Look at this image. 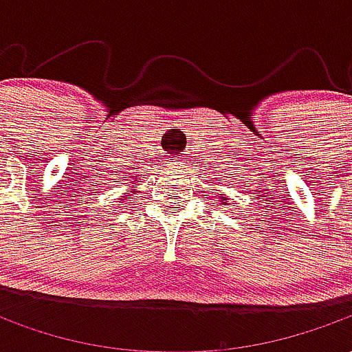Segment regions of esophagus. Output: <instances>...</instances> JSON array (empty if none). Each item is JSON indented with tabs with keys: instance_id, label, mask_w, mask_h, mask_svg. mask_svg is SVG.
<instances>
[{
	"instance_id": "1",
	"label": "esophagus",
	"mask_w": 352,
	"mask_h": 352,
	"mask_svg": "<svg viewBox=\"0 0 352 352\" xmlns=\"http://www.w3.org/2000/svg\"><path fill=\"white\" fill-rule=\"evenodd\" d=\"M171 164H177V162H171Z\"/></svg>"
}]
</instances>
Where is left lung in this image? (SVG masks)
I'll return each instance as SVG.
<instances>
[{
  "label": "left lung",
  "mask_w": 352,
  "mask_h": 352,
  "mask_svg": "<svg viewBox=\"0 0 352 352\" xmlns=\"http://www.w3.org/2000/svg\"><path fill=\"white\" fill-rule=\"evenodd\" d=\"M226 199H228V198H226V196H224V194H221V204H222V206H224V204H226Z\"/></svg>",
  "instance_id": "8db88e82"
}]
</instances>
